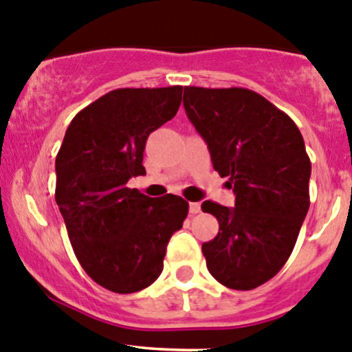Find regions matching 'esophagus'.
I'll list each match as a JSON object with an SVG mask.
<instances>
[{
	"instance_id": "34e87169",
	"label": "esophagus",
	"mask_w": 352,
	"mask_h": 352,
	"mask_svg": "<svg viewBox=\"0 0 352 352\" xmlns=\"http://www.w3.org/2000/svg\"><path fill=\"white\" fill-rule=\"evenodd\" d=\"M188 210H190V214H199L201 212V202H190Z\"/></svg>"
}]
</instances>
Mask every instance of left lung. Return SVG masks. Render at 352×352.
Wrapping results in <instances>:
<instances>
[{
    "label": "left lung",
    "instance_id": "obj_1",
    "mask_svg": "<svg viewBox=\"0 0 352 352\" xmlns=\"http://www.w3.org/2000/svg\"><path fill=\"white\" fill-rule=\"evenodd\" d=\"M184 108L228 177L234 207L202 202L219 232L202 244L210 275L232 290H253L287 263L310 206V158L297 124L244 87H184Z\"/></svg>",
    "mask_w": 352,
    "mask_h": 352
}]
</instances>
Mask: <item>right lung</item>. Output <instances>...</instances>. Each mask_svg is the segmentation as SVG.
Instances as JSON below:
<instances>
[{"mask_svg": "<svg viewBox=\"0 0 352 352\" xmlns=\"http://www.w3.org/2000/svg\"><path fill=\"white\" fill-rule=\"evenodd\" d=\"M182 86L114 89L76 114L55 158V202L84 272L114 294L150 287L164 270L166 244L188 202L151 199L126 187L145 175L151 131L172 120Z\"/></svg>", "mask_w": 352, "mask_h": 352, "instance_id": "add662e5", "label": "right lung"}]
</instances>
